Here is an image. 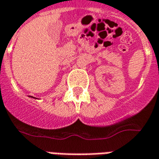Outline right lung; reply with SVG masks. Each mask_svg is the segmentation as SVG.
I'll return each mask as SVG.
<instances>
[{
  "mask_svg": "<svg viewBox=\"0 0 159 159\" xmlns=\"http://www.w3.org/2000/svg\"><path fill=\"white\" fill-rule=\"evenodd\" d=\"M31 98H34V99H36V98H35V97H32V96H31Z\"/></svg>",
  "mask_w": 159,
  "mask_h": 159,
  "instance_id": "obj_1",
  "label": "right lung"
}]
</instances>
